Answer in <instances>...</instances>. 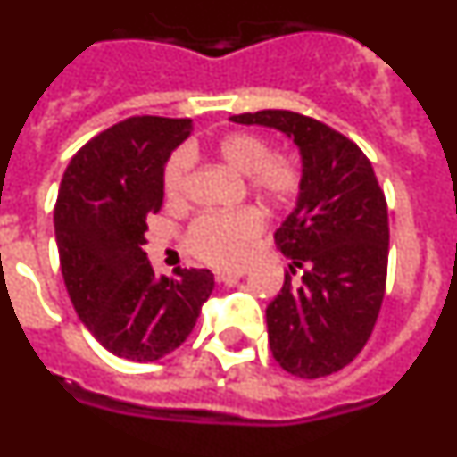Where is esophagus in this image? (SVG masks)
Segmentation results:
<instances>
[{
    "mask_svg": "<svg viewBox=\"0 0 457 457\" xmlns=\"http://www.w3.org/2000/svg\"><path fill=\"white\" fill-rule=\"evenodd\" d=\"M245 270H220V272H215V278L217 284H231V281H236V278L245 277Z\"/></svg>",
    "mask_w": 457,
    "mask_h": 457,
    "instance_id": "1",
    "label": "esophagus"
}]
</instances>
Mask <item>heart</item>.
Here are the masks:
<instances>
[{"label": "heart", "mask_w": 457, "mask_h": 457, "mask_svg": "<svg viewBox=\"0 0 457 457\" xmlns=\"http://www.w3.org/2000/svg\"><path fill=\"white\" fill-rule=\"evenodd\" d=\"M217 162L237 176L252 194L268 204H284L300 187V167L288 155H270L268 141L249 132L226 135L212 146ZM189 155L176 153L164 167V192L171 201H180L189 179ZM261 233V217L253 210H237L226 215H204L189 228V249L210 265L236 268L252 253Z\"/></svg>", "instance_id": "heart-1"}]
</instances>
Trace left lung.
<instances>
[{"label":"left lung","mask_w":457,"mask_h":457,"mask_svg":"<svg viewBox=\"0 0 457 457\" xmlns=\"http://www.w3.org/2000/svg\"><path fill=\"white\" fill-rule=\"evenodd\" d=\"M233 123L284 132L300 151L295 208L274 231L288 270L265 309L268 341L278 366L316 379L348 366L369 341L385 297L389 217L369 157L357 144L309 116L263 109Z\"/></svg>","instance_id":"1"}]
</instances>
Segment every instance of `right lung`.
Instances as JSON below:
<instances>
[{
	"mask_svg": "<svg viewBox=\"0 0 457 457\" xmlns=\"http://www.w3.org/2000/svg\"><path fill=\"white\" fill-rule=\"evenodd\" d=\"M189 119L135 116L93 137L62 179L54 236L71 302L96 341L148 364L189 337L215 288L210 270L155 274L146 220L162 208L164 167L192 135Z\"/></svg>",
	"mask_w": 457,
	"mask_h": 457,
	"instance_id": "1",
	"label": "right lung"
}]
</instances>
